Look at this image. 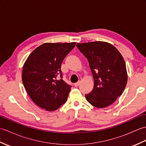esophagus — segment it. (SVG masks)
Here are the masks:
<instances>
[{
	"label": "esophagus",
	"instance_id": "obj_1",
	"mask_svg": "<svg viewBox=\"0 0 146 146\" xmlns=\"http://www.w3.org/2000/svg\"><path fill=\"white\" fill-rule=\"evenodd\" d=\"M80 81H78V82H76V83H75V84H74V85H75V86H76V87H77V86H79V85H80Z\"/></svg>",
	"mask_w": 146,
	"mask_h": 146
}]
</instances>
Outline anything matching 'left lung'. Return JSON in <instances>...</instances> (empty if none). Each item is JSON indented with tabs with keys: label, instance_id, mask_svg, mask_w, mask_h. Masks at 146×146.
<instances>
[{
	"label": "left lung",
	"instance_id": "obj_1",
	"mask_svg": "<svg viewBox=\"0 0 146 146\" xmlns=\"http://www.w3.org/2000/svg\"><path fill=\"white\" fill-rule=\"evenodd\" d=\"M87 58L94 79V87L86 99L93 106H109L122 94L127 82L125 61L109 43L95 41L76 44Z\"/></svg>",
	"mask_w": 146,
	"mask_h": 146
}]
</instances>
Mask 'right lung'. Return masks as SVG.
<instances>
[{
	"label": "right lung",
	"mask_w": 146,
	"mask_h": 146,
	"mask_svg": "<svg viewBox=\"0 0 146 146\" xmlns=\"http://www.w3.org/2000/svg\"><path fill=\"white\" fill-rule=\"evenodd\" d=\"M76 42L44 43L24 64L22 81L30 98L43 109L54 111L66 102L71 86L63 80L61 63Z\"/></svg>",
	"instance_id": "right-lung-1"
}]
</instances>
